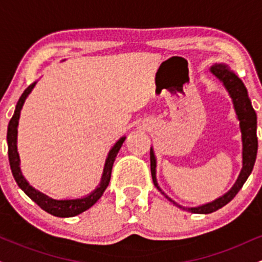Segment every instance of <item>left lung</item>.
I'll return each instance as SVG.
<instances>
[{"label": "left lung", "mask_w": 262, "mask_h": 262, "mask_svg": "<svg viewBox=\"0 0 262 262\" xmlns=\"http://www.w3.org/2000/svg\"><path fill=\"white\" fill-rule=\"evenodd\" d=\"M210 73L214 75L217 79L223 83L227 91L229 92L231 100H233L234 110H235L237 119L240 122V129H242V139H243V169L237 177L235 185L231 187L227 193L222 197L217 198L213 202L207 204H202L198 207H182L175 201H172L169 196L162 192V189L159 187L158 181H156V158L154 155V150L150 149V169H151V177L155 187L164 194L170 202H172L176 207L188 210L192 213H198V214H208V213L215 212L225 204L229 203L234 197L236 196L237 192L243 187L249 175L254 169L255 160H256L257 154V137H256V113L251 106L250 98L248 96L246 87L243 83V81L236 76L233 71L224 64H215L210 68Z\"/></svg>", "instance_id": "obj_1"}]
</instances>
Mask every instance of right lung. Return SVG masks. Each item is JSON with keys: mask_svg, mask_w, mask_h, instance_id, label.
<instances>
[{"mask_svg": "<svg viewBox=\"0 0 262 262\" xmlns=\"http://www.w3.org/2000/svg\"><path fill=\"white\" fill-rule=\"evenodd\" d=\"M37 82H33L32 85H29L25 90V92L22 93V96L19 97V100L17 102L16 110H14L13 117L11 118L10 124H8L7 129V144H8V160H10L11 170L13 173L14 180H16L17 185L19 186V188L22 191H25V193L31 198L32 201H34L35 203L40 207L41 209H44L45 212H48L49 214L55 215V217L60 218H68V217H75V215L80 214V213L85 212L89 208L97 202L100 200L102 194H103L104 189L107 188L108 183L111 180V173H112V167L113 162L116 160V156L118 154L119 149L124 143L125 137H122L121 139L114 144V146L110 150L108 156L106 159V164H104L103 173H102V179L100 185L97 186V188L95 191L91 192L87 196L82 198H76V200H54V198L48 197L47 194L41 193L40 191L35 189L29 185L28 181L25 179V176L20 172L19 167V155L17 151V127H18V121H19V114L20 110H22L23 104H25L26 98L28 97L29 93L32 92L33 87L35 86Z\"/></svg>", "mask_w": 262, "mask_h": 262, "instance_id": "obj_1", "label": "right lung"}]
</instances>
